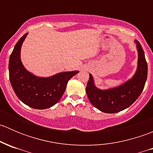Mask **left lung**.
Here are the masks:
<instances>
[{
	"mask_svg": "<svg viewBox=\"0 0 153 153\" xmlns=\"http://www.w3.org/2000/svg\"><path fill=\"white\" fill-rule=\"evenodd\" d=\"M138 49V67L131 79L117 87L102 90L95 85L93 78L89 74L86 91L91 104L106 113H115L129 107L140 96L147 78V63L142 47L135 40Z\"/></svg>",
	"mask_w": 153,
	"mask_h": 153,
	"instance_id": "8db88e82",
	"label": "left lung"
}]
</instances>
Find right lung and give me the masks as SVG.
<instances>
[{"label": "right lung", "instance_id": "add662e5", "mask_svg": "<svg viewBox=\"0 0 153 153\" xmlns=\"http://www.w3.org/2000/svg\"><path fill=\"white\" fill-rule=\"evenodd\" d=\"M27 34L20 38L10 55L9 72L11 85L18 98L26 105L34 109H47L59 101L69 80L79 71L60 72L48 78L35 76L29 72L21 60V46Z\"/></svg>", "mask_w": 153, "mask_h": 153}]
</instances>
